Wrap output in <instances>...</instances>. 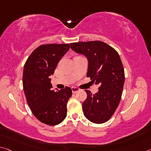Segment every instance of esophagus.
I'll use <instances>...</instances> for the list:
<instances>
[{
    "label": "esophagus",
    "instance_id": "1",
    "mask_svg": "<svg viewBox=\"0 0 151 151\" xmlns=\"http://www.w3.org/2000/svg\"><path fill=\"white\" fill-rule=\"evenodd\" d=\"M72 89V91H73V93H77L78 91H79L80 89L77 87H73L71 88Z\"/></svg>",
    "mask_w": 151,
    "mask_h": 151
}]
</instances>
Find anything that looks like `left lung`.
I'll return each mask as SVG.
<instances>
[{
  "mask_svg": "<svg viewBox=\"0 0 151 151\" xmlns=\"http://www.w3.org/2000/svg\"><path fill=\"white\" fill-rule=\"evenodd\" d=\"M70 48L87 58V76L99 85L95 94L85 90L87 97L83 103L84 116L93 123L106 122L118 106L125 81L119 54L113 47L101 41L71 43Z\"/></svg>",
  "mask_w": 151,
  "mask_h": 151,
  "instance_id": "1",
  "label": "left lung"
}]
</instances>
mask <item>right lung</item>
Wrapping results in <instances>:
<instances>
[{"mask_svg":"<svg viewBox=\"0 0 151 151\" xmlns=\"http://www.w3.org/2000/svg\"><path fill=\"white\" fill-rule=\"evenodd\" d=\"M69 48L68 44L42 45L24 65L23 86L27 102L35 118L47 125H58L66 117L71 88L66 87L55 92L50 76Z\"/></svg>","mask_w":151,"mask_h":151,"instance_id":"add662e5","label":"right lung"}]
</instances>
